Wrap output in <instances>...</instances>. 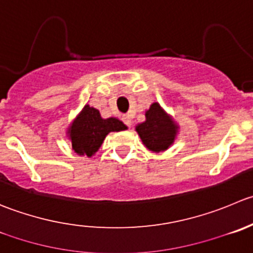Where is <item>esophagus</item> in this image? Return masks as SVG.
I'll use <instances>...</instances> for the list:
<instances>
[{
    "label": "esophagus",
    "mask_w": 253,
    "mask_h": 253,
    "mask_svg": "<svg viewBox=\"0 0 253 253\" xmlns=\"http://www.w3.org/2000/svg\"><path fill=\"white\" fill-rule=\"evenodd\" d=\"M124 122H125V125H126V126H131V124H132V122H131V119H129V117L128 116H127V115H125V116H124Z\"/></svg>",
    "instance_id": "esophagus-1"
}]
</instances>
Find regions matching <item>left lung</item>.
Returning <instances> with one entry per match:
<instances>
[{
	"instance_id": "1",
	"label": "left lung",
	"mask_w": 253,
	"mask_h": 253,
	"mask_svg": "<svg viewBox=\"0 0 253 253\" xmlns=\"http://www.w3.org/2000/svg\"><path fill=\"white\" fill-rule=\"evenodd\" d=\"M178 128V125L158 102H153L146 111V121L136 126L144 146L154 153L166 151L173 144Z\"/></svg>"
}]
</instances>
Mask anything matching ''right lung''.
I'll use <instances>...</instances> for the list:
<instances>
[{
    "label": "right lung",
    "instance_id": "add662e5",
    "mask_svg": "<svg viewBox=\"0 0 253 253\" xmlns=\"http://www.w3.org/2000/svg\"><path fill=\"white\" fill-rule=\"evenodd\" d=\"M126 125L116 117L102 119L99 110L85 105L77 119L68 128V137L72 147L79 156L92 157L101 147L110 132L125 131Z\"/></svg>",
    "mask_w": 253,
    "mask_h": 253
}]
</instances>
